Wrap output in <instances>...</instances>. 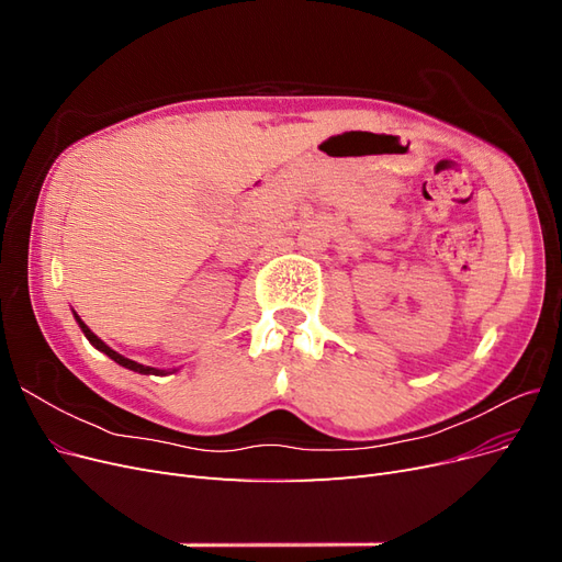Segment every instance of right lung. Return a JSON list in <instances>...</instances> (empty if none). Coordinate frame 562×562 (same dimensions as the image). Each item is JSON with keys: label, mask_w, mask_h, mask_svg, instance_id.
<instances>
[{"label": "right lung", "mask_w": 562, "mask_h": 562, "mask_svg": "<svg viewBox=\"0 0 562 562\" xmlns=\"http://www.w3.org/2000/svg\"><path fill=\"white\" fill-rule=\"evenodd\" d=\"M75 318H77V323H79V328H81V333L87 335V339L89 342L98 349V351H103V353H108L110 359L114 361V363H119V366H124V368H128V370H133V372H140V375H166V370H159V368H149V366H143V363H138V361H131V359H126V356H122L119 351H114L112 347H108L103 339H100L87 323H83L77 314H75Z\"/></svg>", "instance_id": "right-lung-1"}]
</instances>
